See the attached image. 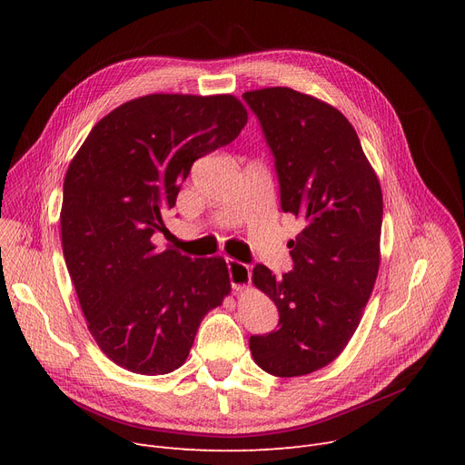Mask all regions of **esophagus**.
I'll return each mask as SVG.
<instances>
[{
    "mask_svg": "<svg viewBox=\"0 0 465 465\" xmlns=\"http://www.w3.org/2000/svg\"><path fill=\"white\" fill-rule=\"evenodd\" d=\"M226 267H228L230 284L233 290L239 292L251 284V267L247 263L226 258Z\"/></svg>",
    "mask_w": 465,
    "mask_h": 465,
    "instance_id": "obj_1",
    "label": "esophagus"
}]
</instances>
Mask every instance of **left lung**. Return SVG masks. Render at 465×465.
Listing matches in <instances>:
<instances>
[{
    "label": "left lung",
    "instance_id": "8db88e82",
    "mask_svg": "<svg viewBox=\"0 0 465 465\" xmlns=\"http://www.w3.org/2000/svg\"><path fill=\"white\" fill-rule=\"evenodd\" d=\"M277 171L281 209L305 228L288 242L294 265L277 279L256 263L254 284L279 309V328L251 335L254 361L277 377L324 368L347 347L379 273L382 193L351 122L292 88L242 94Z\"/></svg>",
    "mask_w": 465,
    "mask_h": 465
}]
</instances>
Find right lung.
<instances>
[{
  "label": "right lung",
  "mask_w": 465,
  "mask_h": 465,
  "mask_svg": "<svg viewBox=\"0 0 465 465\" xmlns=\"http://www.w3.org/2000/svg\"><path fill=\"white\" fill-rule=\"evenodd\" d=\"M245 124L233 95L151 94L97 122L71 160L64 258L92 337L120 368L141 375L181 368L202 319L230 292L223 258L158 251L153 235L193 162Z\"/></svg>",
  "instance_id": "add662e5"
}]
</instances>
